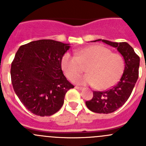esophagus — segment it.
Returning a JSON list of instances; mask_svg holds the SVG:
<instances>
[{
  "instance_id": "34e87169",
  "label": "esophagus",
  "mask_w": 146,
  "mask_h": 146,
  "mask_svg": "<svg viewBox=\"0 0 146 146\" xmlns=\"http://www.w3.org/2000/svg\"><path fill=\"white\" fill-rule=\"evenodd\" d=\"M75 88H76V89H77V90H82V87L76 86V87H75Z\"/></svg>"
}]
</instances>
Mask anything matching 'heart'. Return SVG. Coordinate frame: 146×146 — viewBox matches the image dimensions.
<instances>
[{
    "mask_svg": "<svg viewBox=\"0 0 146 146\" xmlns=\"http://www.w3.org/2000/svg\"><path fill=\"white\" fill-rule=\"evenodd\" d=\"M61 68L66 77L73 80L86 67L88 74L75 79L79 85H90L99 90L114 86L121 77L125 68L123 57L104 46L95 44L76 52L66 53L61 58Z\"/></svg>",
    "mask_w": 146,
    "mask_h": 146,
    "instance_id": "b5f03b06",
    "label": "heart"
}]
</instances>
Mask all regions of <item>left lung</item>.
I'll return each mask as SVG.
<instances>
[{"mask_svg": "<svg viewBox=\"0 0 146 146\" xmlns=\"http://www.w3.org/2000/svg\"><path fill=\"white\" fill-rule=\"evenodd\" d=\"M100 41L116 48L121 54L124 59V70L115 86L104 92H93L92 99L85 102V104L93 112L110 114L120 108L130 97L138 80L140 58L126 42H113L101 39L92 42Z\"/></svg>", "mask_w": 146, "mask_h": 146, "instance_id": "obj_1", "label": "left lung"}]
</instances>
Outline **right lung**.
<instances>
[{
	"mask_svg": "<svg viewBox=\"0 0 146 146\" xmlns=\"http://www.w3.org/2000/svg\"><path fill=\"white\" fill-rule=\"evenodd\" d=\"M69 45L41 39L17 50L10 69L12 84L21 102L34 114H55L64 104L67 91L74 88L61 70V58Z\"/></svg>",
	"mask_w": 146,
	"mask_h": 146,
	"instance_id": "add662e5",
	"label": "right lung"
}]
</instances>
